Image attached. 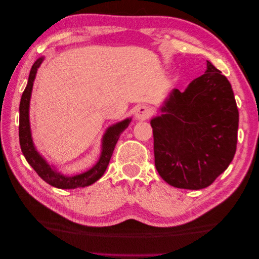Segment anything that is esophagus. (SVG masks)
Listing matches in <instances>:
<instances>
[{
    "mask_svg": "<svg viewBox=\"0 0 259 259\" xmlns=\"http://www.w3.org/2000/svg\"><path fill=\"white\" fill-rule=\"evenodd\" d=\"M152 113H153V111L150 107L140 105L136 109L135 115L138 120H146V119H149V117L152 115Z\"/></svg>",
    "mask_w": 259,
    "mask_h": 259,
    "instance_id": "1",
    "label": "esophagus"
}]
</instances>
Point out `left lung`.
<instances>
[{
    "instance_id": "8db88e82",
    "label": "left lung",
    "mask_w": 259,
    "mask_h": 259,
    "mask_svg": "<svg viewBox=\"0 0 259 259\" xmlns=\"http://www.w3.org/2000/svg\"><path fill=\"white\" fill-rule=\"evenodd\" d=\"M151 120L154 164L163 180L180 189L206 188L227 169L237 150L239 110L231 84L211 62Z\"/></svg>"
}]
</instances>
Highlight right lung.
<instances>
[{"instance_id":"right-lung-1","label":"right lung","mask_w":259,"mask_h":259,"mask_svg":"<svg viewBox=\"0 0 259 259\" xmlns=\"http://www.w3.org/2000/svg\"><path fill=\"white\" fill-rule=\"evenodd\" d=\"M43 58H38L31 68L29 74L28 84L25 91L22 93L19 105V144L21 151L25 155L27 162L30 164L32 168L36 171V174L40 176L44 182L50 184L53 187L59 188V189H75V188L86 187L94 184L104 175L108 164L110 162L114 147L116 145L121 133L128 126L131 119H126L120 123H117L113 126L109 127L104 136L103 142V151H101L100 159L97 164L90 170L85 171L83 174L76 175L73 177H68L61 175L54 170L48 163H46L42 156L38 154L33 146L32 138H31L30 125H29V101L32 91L33 81L37 71V68L40 67Z\"/></svg>"}]
</instances>
